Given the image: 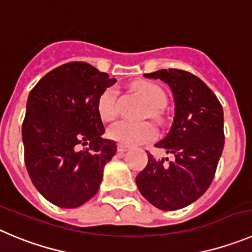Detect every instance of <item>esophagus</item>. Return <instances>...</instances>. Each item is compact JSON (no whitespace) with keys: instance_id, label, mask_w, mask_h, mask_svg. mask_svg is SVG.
<instances>
[{"instance_id":"1","label":"esophagus","mask_w":252,"mask_h":252,"mask_svg":"<svg viewBox=\"0 0 252 252\" xmlns=\"http://www.w3.org/2000/svg\"><path fill=\"white\" fill-rule=\"evenodd\" d=\"M128 149H129V148L126 147V145L118 144V152L119 153H124V152H126V150H128Z\"/></svg>"}]
</instances>
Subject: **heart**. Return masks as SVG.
<instances>
[{"label":"heart","mask_w":252,"mask_h":252,"mask_svg":"<svg viewBox=\"0 0 252 252\" xmlns=\"http://www.w3.org/2000/svg\"><path fill=\"white\" fill-rule=\"evenodd\" d=\"M133 88L147 100L149 107V115L152 118L159 119L163 113V108L166 105V94L157 84L148 81H135ZM118 91L114 87H109L99 95L98 99V113L103 121H113L118 114ZM109 139L126 147L144 144L152 142L157 138V128L149 122H129L121 121L113 124L108 129Z\"/></svg>","instance_id":"obj_1"}]
</instances>
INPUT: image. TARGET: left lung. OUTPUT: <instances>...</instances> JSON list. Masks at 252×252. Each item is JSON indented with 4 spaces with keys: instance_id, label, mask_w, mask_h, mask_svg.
I'll list each match as a JSON object with an SVG mask.
<instances>
[{
    "instance_id": "obj_1",
    "label": "left lung",
    "mask_w": 252,
    "mask_h": 252,
    "mask_svg": "<svg viewBox=\"0 0 252 252\" xmlns=\"http://www.w3.org/2000/svg\"><path fill=\"white\" fill-rule=\"evenodd\" d=\"M144 76L161 79L173 92V126L155 147L174 159L165 163L148 153L147 166L135 182L155 208L178 210L197 200L213 182L224 149V112L214 92L192 73L169 68Z\"/></svg>"
}]
</instances>
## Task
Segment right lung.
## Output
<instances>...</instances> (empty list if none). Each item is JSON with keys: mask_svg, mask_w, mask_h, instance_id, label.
Masks as SVG:
<instances>
[{"mask_svg": "<svg viewBox=\"0 0 252 252\" xmlns=\"http://www.w3.org/2000/svg\"><path fill=\"white\" fill-rule=\"evenodd\" d=\"M115 82L88 63L69 62L30 92L22 123L25 163L49 203L78 208L97 194L104 165L117 152L114 142L102 138L97 104Z\"/></svg>", "mask_w": 252, "mask_h": 252, "instance_id": "right-lung-1", "label": "right lung"}]
</instances>
